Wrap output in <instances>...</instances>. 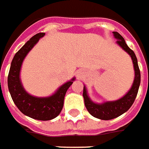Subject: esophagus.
Instances as JSON below:
<instances>
[{
  "instance_id": "34e87169",
  "label": "esophagus",
  "mask_w": 149,
  "mask_h": 149,
  "mask_svg": "<svg viewBox=\"0 0 149 149\" xmlns=\"http://www.w3.org/2000/svg\"><path fill=\"white\" fill-rule=\"evenodd\" d=\"M78 77H79V78L82 77V74H81V73H78Z\"/></svg>"
}]
</instances>
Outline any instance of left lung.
Wrapping results in <instances>:
<instances>
[{
	"label": "left lung",
	"mask_w": 149,
	"mask_h": 149,
	"mask_svg": "<svg viewBox=\"0 0 149 149\" xmlns=\"http://www.w3.org/2000/svg\"><path fill=\"white\" fill-rule=\"evenodd\" d=\"M115 38L117 39L116 42L119 46L131 56L132 63H133L134 70H135V79H134L132 86L131 89L128 91L125 95L121 99L116 101H109L105 103H94L93 101L90 99L86 86H83V98H84V103L86 109L89 111V113L92 116L103 120H109L115 119L116 117L120 116L122 114L126 112L132 105L133 104L134 101L136 100V97L138 93V90L140 84V71L139 69V66L137 63V58L135 53L132 49H131L125 42L124 39L119 33L113 32Z\"/></svg>",
	"instance_id": "left-lung-1"
}]
</instances>
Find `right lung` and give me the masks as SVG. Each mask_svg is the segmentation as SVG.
<instances>
[{"label": "right lung", "instance_id": "obj_1", "mask_svg": "<svg viewBox=\"0 0 149 149\" xmlns=\"http://www.w3.org/2000/svg\"><path fill=\"white\" fill-rule=\"evenodd\" d=\"M45 33H39L32 37L19 49L13 57L8 75V87L13 101L24 115L38 120L54 119L61 112L66 91L72 85L75 78L64 83L55 93L49 97H35L26 92L20 79V70L23 60Z\"/></svg>", "mask_w": 149, "mask_h": 149}]
</instances>
